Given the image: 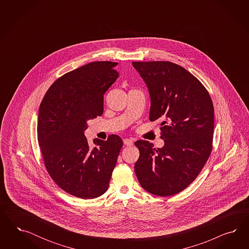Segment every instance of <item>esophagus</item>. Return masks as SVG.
Segmentation results:
<instances>
[{
  "label": "esophagus",
  "instance_id": "esophagus-1",
  "mask_svg": "<svg viewBox=\"0 0 249 249\" xmlns=\"http://www.w3.org/2000/svg\"><path fill=\"white\" fill-rule=\"evenodd\" d=\"M123 142L126 146H132L133 145V141L130 140V139H124Z\"/></svg>",
  "mask_w": 249,
  "mask_h": 249
}]
</instances>
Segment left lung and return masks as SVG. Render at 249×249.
Listing matches in <instances>:
<instances>
[{
	"label": "left lung",
	"mask_w": 249,
	"mask_h": 249,
	"mask_svg": "<svg viewBox=\"0 0 249 249\" xmlns=\"http://www.w3.org/2000/svg\"><path fill=\"white\" fill-rule=\"evenodd\" d=\"M151 97L150 121H160L164 146L137 141L140 157L135 173L152 195L179 194L196 180L211 154L213 105L195 75L169 61L132 62Z\"/></svg>",
	"instance_id": "left-lung-1"
}]
</instances>
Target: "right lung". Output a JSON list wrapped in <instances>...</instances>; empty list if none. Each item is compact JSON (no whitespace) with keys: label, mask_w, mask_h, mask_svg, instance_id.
I'll list each match as a JSON object with an SVG mask.
<instances>
[{"label":"right lung","mask_w":249,"mask_h":249,"mask_svg":"<svg viewBox=\"0 0 249 249\" xmlns=\"http://www.w3.org/2000/svg\"><path fill=\"white\" fill-rule=\"evenodd\" d=\"M116 62L98 61L70 71L45 93L38 113L37 139L45 169L71 196L93 199L108 188L123 142L118 135L95 139L84 131L103 114V96L119 77Z\"/></svg>","instance_id":"right-lung-1"}]
</instances>
